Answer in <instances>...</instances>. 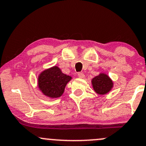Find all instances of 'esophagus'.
<instances>
[{"label":"esophagus","mask_w":146,"mask_h":146,"mask_svg":"<svg viewBox=\"0 0 146 146\" xmlns=\"http://www.w3.org/2000/svg\"><path fill=\"white\" fill-rule=\"evenodd\" d=\"M78 76L80 78H85V75H84V73H81V72H80V73H78Z\"/></svg>","instance_id":"esophagus-1"}]
</instances>
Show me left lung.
Wrapping results in <instances>:
<instances>
[{"instance_id":"8db88e82","label":"left lung","mask_w":146,"mask_h":146,"mask_svg":"<svg viewBox=\"0 0 146 146\" xmlns=\"http://www.w3.org/2000/svg\"><path fill=\"white\" fill-rule=\"evenodd\" d=\"M92 85L96 94L99 95H105L112 90L113 87V82L108 75L101 73L97 76L92 78Z\"/></svg>"}]
</instances>
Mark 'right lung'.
I'll return each mask as SVG.
<instances>
[{"mask_svg":"<svg viewBox=\"0 0 146 146\" xmlns=\"http://www.w3.org/2000/svg\"><path fill=\"white\" fill-rule=\"evenodd\" d=\"M71 79L70 76L63 73L59 67L54 66L40 73L38 78V88L47 97H60Z\"/></svg>","mask_w":146,"mask_h":146,"instance_id":"right-lung-1","label":"right lung"}]
</instances>
